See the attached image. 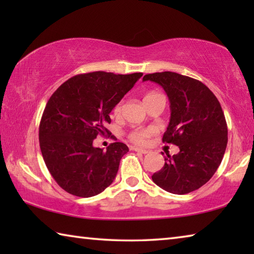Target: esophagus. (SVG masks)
Segmentation results:
<instances>
[{"mask_svg":"<svg viewBox=\"0 0 254 254\" xmlns=\"http://www.w3.org/2000/svg\"><path fill=\"white\" fill-rule=\"evenodd\" d=\"M132 150H133V151L139 152V153H142V154L148 153V150H145V149H141V148H132Z\"/></svg>","mask_w":254,"mask_h":254,"instance_id":"esophagus-1","label":"esophagus"}]
</instances>
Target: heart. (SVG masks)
Segmentation results:
<instances>
[{"label": "heart", "instance_id": "heart-1", "mask_svg": "<svg viewBox=\"0 0 254 254\" xmlns=\"http://www.w3.org/2000/svg\"><path fill=\"white\" fill-rule=\"evenodd\" d=\"M153 94L154 93H150V94H148V95H145L144 98L151 96V95H153ZM122 105H123L122 102H119V103H117V104L114 105L113 110H112L114 117H119L120 113H121ZM154 133H156V128L152 127H135V128H133V130H131L130 132H128L127 137H128V140H130L132 143H134L136 145H144L145 143L148 142L149 137L151 136V135H153Z\"/></svg>", "mask_w": 254, "mask_h": 254}]
</instances>
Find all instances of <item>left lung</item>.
Instances as JSON below:
<instances>
[{"mask_svg":"<svg viewBox=\"0 0 254 254\" xmlns=\"http://www.w3.org/2000/svg\"><path fill=\"white\" fill-rule=\"evenodd\" d=\"M162 86L170 102V122L162 142L180 151L167 154L153 183L171 194L200 188L216 173L227 144V124L220 102L201 81L173 71L148 74L143 81Z\"/></svg>","mask_w":254,"mask_h":254,"instance_id":"8db88e82","label":"left lung"}]
</instances>
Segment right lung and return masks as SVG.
I'll use <instances>...</instances> for the list:
<instances>
[{
	"label": "right lung",
	"instance_id": "right-lung-1",
	"mask_svg": "<svg viewBox=\"0 0 254 254\" xmlns=\"http://www.w3.org/2000/svg\"><path fill=\"white\" fill-rule=\"evenodd\" d=\"M142 75L79 74L51 95L42 113L39 142L47 168L64 190L92 197L113 183L127 145L113 142L103 150L93 141L106 134L115 139L105 127L111 111Z\"/></svg>",
	"mask_w": 254,
	"mask_h": 254
}]
</instances>
